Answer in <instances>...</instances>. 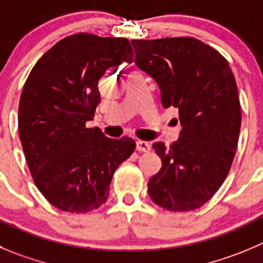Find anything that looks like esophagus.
Segmentation results:
<instances>
[{
  "label": "esophagus",
  "instance_id": "1",
  "mask_svg": "<svg viewBox=\"0 0 263 263\" xmlns=\"http://www.w3.org/2000/svg\"><path fill=\"white\" fill-rule=\"evenodd\" d=\"M136 146H137V149H138L139 152H148L149 148H151L149 143L146 141H137Z\"/></svg>",
  "mask_w": 263,
  "mask_h": 263
}]
</instances>
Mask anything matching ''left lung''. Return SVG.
Returning <instances> with one entry per match:
<instances>
[{"label": "left lung", "mask_w": 263, "mask_h": 263, "mask_svg": "<svg viewBox=\"0 0 263 263\" xmlns=\"http://www.w3.org/2000/svg\"><path fill=\"white\" fill-rule=\"evenodd\" d=\"M132 45L136 64L157 82L162 107L178 108L182 126L169 147L152 146L162 165L149 178L148 195L166 211H194L218 191L234 160L241 125L235 77L216 49L194 37Z\"/></svg>", "instance_id": "obj_1"}]
</instances>
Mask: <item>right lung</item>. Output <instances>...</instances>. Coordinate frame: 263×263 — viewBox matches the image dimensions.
<instances>
[{"label":"right lung","instance_id":"right-lung-1","mask_svg":"<svg viewBox=\"0 0 263 263\" xmlns=\"http://www.w3.org/2000/svg\"><path fill=\"white\" fill-rule=\"evenodd\" d=\"M133 62L127 39L77 33L45 52L19 102V137L37 189L55 208L86 213L107 201L119 165L136 149L129 137L86 127L101 103L107 69Z\"/></svg>","mask_w":263,"mask_h":263}]
</instances>
